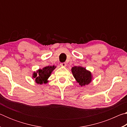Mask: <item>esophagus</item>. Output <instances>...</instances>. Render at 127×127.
<instances>
[{
  "instance_id": "esophagus-1",
  "label": "esophagus",
  "mask_w": 127,
  "mask_h": 127,
  "mask_svg": "<svg viewBox=\"0 0 127 127\" xmlns=\"http://www.w3.org/2000/svg\"><path fill=\"white\" fill-rule=\"evenodd\" d=\"M60 65H61V66H63V67H65V66L66 65V64L65 63H62L60 64Z\"/></svg>"
}]
</instances>
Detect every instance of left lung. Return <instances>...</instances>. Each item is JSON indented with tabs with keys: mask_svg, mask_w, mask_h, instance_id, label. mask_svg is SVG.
<instances>
[{
	"mask_svg": "<svg viewBox=\"0 0 127 127\" xmlns=\"http://www.w3.org/2000/svg\"><path fill=\"white\" fill-rule=\"evenodd\" d=\"M72 72L77 82L81 86L87 85L92 81L91 72L82 66H74L72 68Z\"/></svg>",
	"mask_w": 127,
	"mask_h": 127,
	"instance_id": "left-lung-1",
	"label": "left lung"
}]
</instances>
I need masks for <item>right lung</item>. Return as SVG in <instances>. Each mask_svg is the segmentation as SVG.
<instances>
[{"label":"right lung","mask_w":127,"mask_h":127,"mask_svg":"<svg viewBox=\"0 0 127 127\" xmlns=\"http://www.w3.org/2000/svg\"><path fill=\"white\" fill-rule=\"evenodd\" d=\"M55 68L54 65L48 66L42 69H38L36 72L33 74V78L35 79V82L38 84H42L48 82V79L50 76L51 72Z\"/></svg>","instance_id":"obj_1"}]
</instances>
